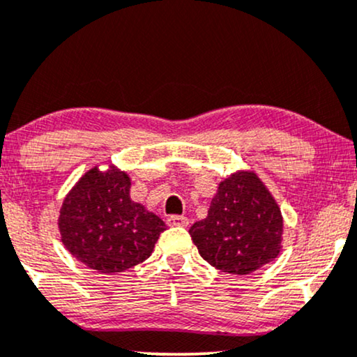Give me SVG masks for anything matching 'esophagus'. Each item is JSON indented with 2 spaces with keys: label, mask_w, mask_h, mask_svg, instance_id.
I'll return each mask as SVG.
<instances>
[{
  "label": "esophagus",
  "mask_w": 357,
  "mask_h": 357,
  "mask_svg": "<svg viewBox=\"0 0 357 357\" xmlns=\"http://www.w3.org/2000/svg\"><path fill=\"white\" fill-rule=\"evenodd\" d=\"M166 222H168L171 227H188L189 219L186 215H169V218L166 219Z\"/></svg>",
  "instance_id": "34e87169"
}]
</instances>
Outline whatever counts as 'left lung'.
<instances>
[{"label": "left lung", "instance_id": "left-lung-1", "mask_svg": "<svg viewBox=\"0 0 357 357\" xmlns=\"http://www.w3.org/2000/svg\"><path fill=\"white\" fill-rule=\"evenodd\" d=\"M282 232L280 207L252 171L220 183L207 218L189 229L202 259L234 275L252 273L277 259Z\"/></svg>", "mask_w": 357, "mask_h": 357}]
</instances>
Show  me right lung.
Returning a JSON list of instances; mask_svg holds the SVG:
<instances>
[{
	"instance_id": "right-lung-1",
	"label": "right lung",
	"mask_w": 357,
	"mask_h": 357,
	"mask_svg": "<svg viewBox=\"0 0 357 357\" xmlns=\"http://www.w3.org/2000/svg\"><path fill=\"white\" fill-rule=\"evenodd\" d=\"M59 229L75 259L100 273H116L146 260L166 225L130 199L128 174L93 168L67 194Z\"/></svg>"
}]
</instances>
